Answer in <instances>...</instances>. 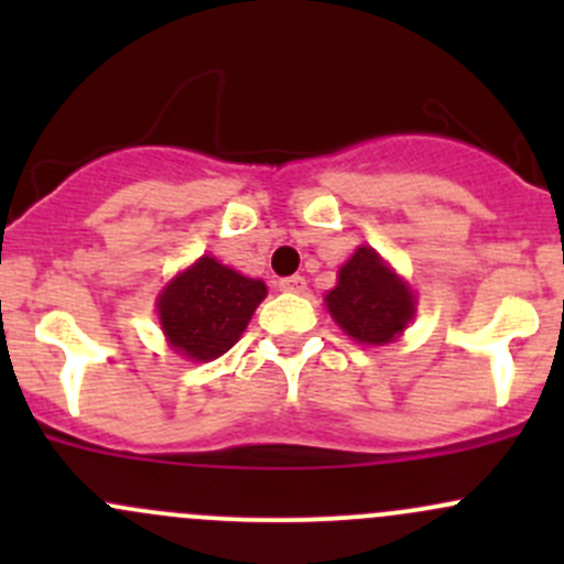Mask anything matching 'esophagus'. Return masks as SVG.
Wrapping results in <instances>:
<instances>
[{
  "label": "esophagus",
  "instance_id": "esophagus-1",
  "mask_svg": "<svg viewBox=\"0 0 564 564\" xmlns=\"http://www.w3.org/2000/svg\"><path fill=\"white\" fill-rule=\"evenodd\" d=\"M278 289L281 292H292V294H303L305 292V278L303 275H289L278 281Z\"/></svg>",
  "mask_w": 564,
  "mask_h": 564
}]
</instances>
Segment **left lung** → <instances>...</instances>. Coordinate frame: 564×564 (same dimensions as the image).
I'll list each match as a JSON object with an SVG mask.
<instances>
[{
	"label": "left lung",
	"mask_w": 564,
	"mask_h": 564,
	"mask_svg": "<svg viewBox=\"0 0 564 564\" xmlns=\"http://www.w3.org/2000/svg\"><path fill=\"white\" fill-rule=\"evenodd\" d=\"M324 300L340 329L360 344H390L414 316L406 283L366 246L340 267L338 286Z\"/></svg>",
	"instance_id": "left-lung-1"
}]
</instances>
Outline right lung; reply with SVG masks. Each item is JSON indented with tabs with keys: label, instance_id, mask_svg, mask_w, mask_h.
Wrapping results in <instances>:
<instances>
[{
	"label": "right lung",
	"instance_id": "obj_1",
	"mask_svg": "<svg viewBox=\"0 0 564 564\" xmlns=\"http://www.w3.org/2000/svg\"><path fill=\"white\" fill-rule=\"evenodd\" d=\"M267 286L202 256L161 294L158 314L169 344L193 360H215L240 340Z\"/></svg>",
	"mask_w": 564,
	"mask_h": 564
}]
</instances>
